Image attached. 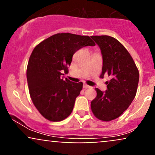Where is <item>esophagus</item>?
Segmentation results:
<instances>
[{
  "label": "esophagus",
  "instance_id": "obj_1",
  "mask_svg": "<svg viewBox=\"0 0 155 155\" xmlns=\"http://www.w3.org/2000/svg\"><path fill=\"white\" fill-rule=\"evenodd\" d=\"M83 88H84V89H88V88H90V86H89V85L87 84H84V85H83Z\"/></svg>",
  "mask_w": 155,
  "mask_h": 155
}]
</instances>
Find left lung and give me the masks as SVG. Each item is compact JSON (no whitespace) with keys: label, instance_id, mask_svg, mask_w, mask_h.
Returning a JSON list of instances; mask_svg holds the SVG:
<instances>
[{"label":"left lung","instance_id":"1","mask_svg":"<svg viewBox=\"0 0 155 155\" xmlns=\"http://www.w3.org/2000/svg\"><path fill=\"white\" fill-rule=\"evenodd\" d=\"M103 55L101 77L105 74L107 90L95 88L97 96L91 102V110L96 118L109 122L123 114L136 95L139 72L128 51L116 38L109 35H92Z\"/></svg>","mask_w":155,"mask_h":155}]
</instances>
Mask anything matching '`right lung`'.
<instances>
[{"instance_id":"add662e5","label":"right lung","mask_w":155,"mask_h":155,"mask_svg":"<svg viewBox=\"0 0 155 155\" xmlns=\"http://www.w3.org/2000/svg\"><path fill=\"white\" fill-rule=\"evenodd\" d=\"M95 45L88 35L63 33L46 38L33 49L27 66V80L33 104L44 118L60 122L71 114L83 83L60 76L63 71H68L76 51Z\"/></svg>"}]
</instances>
